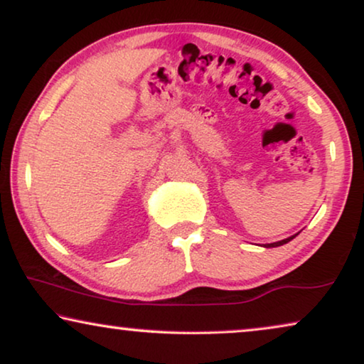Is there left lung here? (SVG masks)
Returning <instances> with one entry per match:
<instances>
[{
    "instance_id": "1",
    "label": "left lung",
    "mask_w": 364,
    "mask_h": 364,
    "mask_svg": "<svg viewBox=\"0 0 364 364\" xmlns=\"http://www.w3.org/2000/svg\"><path fill=\"white\" fill-rule=\"evenodd\" d=\"M297 235V234H296ZM296 235H292V237H289V238H284V240H281V242H274V243H268V245H264L267 248H271V247H279V245H284V243H287V242H291L292 238H294Z\"/></svg>"
}]
</instances>
